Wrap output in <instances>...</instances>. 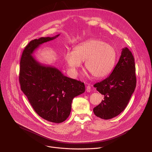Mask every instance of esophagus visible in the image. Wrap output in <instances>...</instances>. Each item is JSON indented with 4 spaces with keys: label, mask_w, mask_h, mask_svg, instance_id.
Segmentation results:
<instances>
[{
    "label": "esophagus",
    "mask_w": 152,
    "mask_h": 152,
    "mask_svg": "<svg viewBox=\"0 0 152 152\" xmlns=\"http://www.w3.org/2000/svg\"><path fill=\"white\" fill-rule=\"evenodd\" d=\"M86 92H88V93H90L91 92V86L90 85H88L87 86H86Z\"/></svg>",
    "instance_id": "esophagus-1"
}]
</instances>
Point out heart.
<instances>
[{
	"label": "heart",
	"mask_w": 152,
	"mask_h": 152,
	"mask_svg": "<svg viewBox=\"0 0 152 152\" xmlns=\"http://www.w3.org/2000/svg\"><path fill=\"white\" fill-rule=\"evenodd\" d=\"M64 58L73 76H77L78 69L85 61V68L94 77L100 79L112 71L116 58L114 48L99 39H91L68 50Z\"/></svg>",
	"instance_id": "b5f03b06"
}]
</instances>
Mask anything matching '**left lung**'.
Listing matches in <instances>:
<instances>
[{
  "mask_svg": "<svg viewBox=\"0 0 152 152\" xmlns=\"http://www.w3.org/2000/svg\"><path fill=\"white\" fill-rule=\"evenodd\" d=\"M134 61L132 52L127 48H123L110 76L94 85L96 90L104 95V99L93 109L97 117L109 120L124 110L136 87Z\"/></svg>",
  "mask_w": 152,
  "mask_h": 152,
  "instance_id": "1",
  "label": "left lung"
}]
</instances>
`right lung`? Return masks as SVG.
Instances as JSON below:
<instances>
[{
	"mask_svg": "<svg viewBox=\"0 0 152 152\" xmlns=\"http://www.w3.org/2000/svg\"><path fill=\"white\" fill-rule=\"evenodd\" d=\"M53 37H41L29 42L20 60L21 90L37 114L50 122L60 123L69 116L74 97L85 91L83 82L64 76L57 68L46 66L32 56L42 43Z\"/></svg>",
	"mask_w": 152,
	"mask_h": 152,
	"instance_id": "1",
	"label": "right lung"
}]
</instances>
